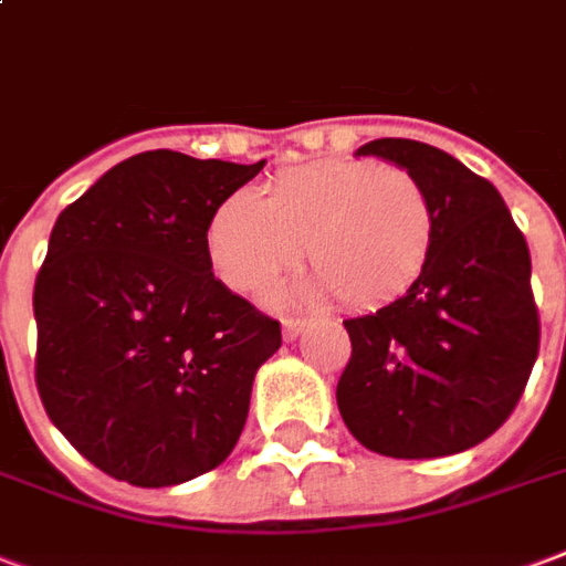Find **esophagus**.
Returning a JSON list of instances; mask_svg holds the SVG:
<instances>
[{
  "label": "esophagus",
  "mask_w": 566,
  "mask_h": 566,
  "mask_svg": "<svg viewBox=\"0 0 566 566\" xmlns=\"http://www.w3.org/2000/svg\"><path fill=\"white\" fill-rule=\"evenodd\" d=\"M304 331V318H283V337L295 339Z\"/></svg>",
  "instance_id": "esophagus-1"
}]
</instances>
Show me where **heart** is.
<instances>
[{
  "label": "heart",
  "mask_w": 566,
  "mask_h": 566,
  "mask_svg": "<svg viewBox=\"0 0 566 566\" xmlns=\"http://www.w3.org/2000/svg\"><path fill=\"white\" fill-rule=\"evenodd\" d=\"M436 235V202L411 169L318 160L271 178L265 199L229 197L208 227V256L232 292L256 295L307 248L316 274L280 298L339 292L352 307H381L423 277Z\"/></svg>",
  "instance_id": "obj_1"
}]
</instances>
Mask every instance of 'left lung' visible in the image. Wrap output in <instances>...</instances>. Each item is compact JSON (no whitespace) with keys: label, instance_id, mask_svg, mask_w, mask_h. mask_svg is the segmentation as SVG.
Returning a JSON list of instances; mask_svg holds the SVG:
<instances>
[{"label":"left lung","instance_id":"obj_1","mask_svg":"<svg viewBox=\"0 0 566 566\" xmlns=\"http://www.w3.org/2000/svg\"><path fill=\"white\" fill-rule=\"evenodd\" d=\"M358 155L411 169L436 202L423 277L388 307L346 318L337 385L348 432L381 457L460 453L513 415L541 348L531 253L492 181L418 139H373Z\"/></svg>","mask_w":566,"mask_h":566}]
</instances>
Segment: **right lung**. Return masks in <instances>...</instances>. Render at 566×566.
Returning a JSON list of instances; mask_svg holds the SVG:
<instances>
[{
    "label": "right lung",
    "mask_w": 566,
    "mask_h": 566,
    "mask_svg": "<svg viewBox=\"0 0 566 566\" xmlns=\"http://www.w3.org/2000/svg\"><path fill=\"white\" fill-rule=\"evenodd\" d=\"M265 160L157 148L59 214L35 280V385L59 432L134 486H176L235 448L277 318L214 280L211 218Z\"/></svg>",
    "instance_id": "right-lung-1"
}]
</instances>
